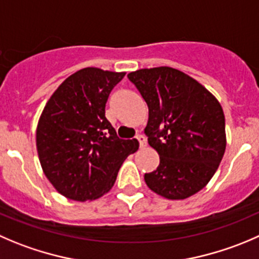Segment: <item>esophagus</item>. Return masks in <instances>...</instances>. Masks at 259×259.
Returning <instances> with one entry per match:
<instances>
[{
    "label": "esophagus",
    "mask_w": 259,
    "mask_h": 259,
    "mask_svg": "<svg viewBox=\"0 0 259 259\" xmlns=\"http://www.w3.org/2000/svg\"><path fill=\"white\" fill-rule=\"evenodd\" d=\"M137 140L139 142L140 148H144L147 145V142H145V138L143 135H137Z\"/></svg>",
    "instance_id": "esophagus-1"
}]
</instances>
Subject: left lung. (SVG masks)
<instances>
[{
	"label": "left lung",
	"instance_id": "left-lung-1",
	"mask_svg": "<svg viewBox=\"0 0 259 259\" xmlns=\"http://www.w3.org/2000/svg\"><path fill=\"white\" fill-rule=\"evenodd\" d=\"M149 110L144 133L159 154L145 173L148 187L169 200H183L205 187L227 147L222 105L201 83L170 67L127 74Z\"/></svg>",
	"mask_w": 259,
	"mask_h": 259
}]
</instances>
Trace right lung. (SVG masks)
<instances>
[{
    "mask_svg": "<svg viewBox=\"0 0 259 259\" xmlns=\"http://www.w3.org/2000/svg\"><path fill=\"white\" fill-rule=\"evenodd\" d=\"M125 72L83 68L63 82L45 105L36 127L42 172L55 190L76 201L109 192L122 162L139 148L120 139L105 116L110 92Z\"/></svg>",
    "mask_w": 259,
    "mask_h": 259,
    "instance_id": "add662e5",
    "label": "right lung"
}]
</instances>
